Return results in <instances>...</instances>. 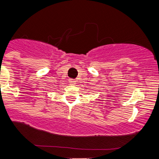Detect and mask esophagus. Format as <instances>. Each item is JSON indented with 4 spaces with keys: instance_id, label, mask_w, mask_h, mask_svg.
Here are the masks:
<instances>
[{
    "instance_id": "1",
    "label": "esophagus",
    "mask_w": 159,
    "mask_h": 159,
    "mask_svg": "<svg viewBox=\"0 0 159 159\" xmlns=\"http://www.w3.org/2000/svg\"><path fill=\"white\" fill-rule=\"evenodd\" d=\"M76 82H77V81H75V79H71V78H70V79H69L70 84H76Z\"/></svg>"
}]
</instances>
